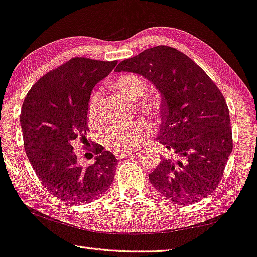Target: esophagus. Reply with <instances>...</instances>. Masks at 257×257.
I'll return each mask as SVG.
<instances>
[{
    "label": "esophagus",
    "mask_w": 257,
    "mask_h": 257,
    "mask_svg": "<svg viewBox=\"0 0 257 257\" xmlns=\"http://www.w3.org/2000/svg\"><path fill=\"white\" fill-rule=\"evenodd\" d=\"M133 154V151H122V152H117L116 153V158L117 159H122L124 157H129Z\"/></svg>",
    "instance_id": "34e87169"
}]
</instances>
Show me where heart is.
Wrapping results in <instances>:
<instances>
[{"label":"heart","mask_w":257,"mask_h":257,"mask_svg":"<svg viewBox=\"0 0 257 257\" xmlns=\"http://www.w3.org/2000/svg\"><path fill=\"white\" fill-rule=\"evenodd\" d=\"M115 91L130 100H138L139 108L149 117L157 118L160 115V100L152 96H143L147 92L146 83L139 76L123 75L114 85ZM100 92H95L88 103V122L95 126L100 121ZM151 134V126L143 120H134L109 128L103 135V143L106 148L115 152L133 150Z\"/></svg>","instance_id":"1"}]
</instances>
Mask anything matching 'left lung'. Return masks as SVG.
Masks as SVG:
<instances>
[{
  "mask_svg": "<svg viewBox=\"0 0 257 257\" xmlns=\"http://www.w3.org/2000/svg\"><path fill=\"white\" fill-rule=\"evenodd\" d=\"M115 71L143 76L162 97L158 139L173 158L161 160L149 175L153 187L183 205L209 196L233 148L229 109L217 85L192 59L169 46L142 51Z\"/></svg>",
  "mask_w": 257,
  "mask_h": 257,
  "instance_id": "obj_1",
  "label": "left lung"
}]
</instances>
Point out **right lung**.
I'll return each instance as SVG.
<instances>
[{
	"label": "right lung",
	"instance_id": "1",
	"mask_svg": "<svg viewBox=\"0 0 257 257\" xmlns=\"http://www.w3.org/2000/svg\"><path fill=\"white\" fill-rule=\"evenodd\" d=\"M117 61L73 58L45 74L31 88L21 112L24 147L41 184L57 198L73 205L91 202L112 183L118 160L95 143V163H77L74 143L85 139L88 101L94 86Z\"/></svg>",
	"mask_w": 257,
	"mask_h": 257
}]
</instances>
